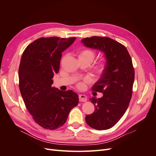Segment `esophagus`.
Wrapping results in <instances>:
<instances>
[{
  "mask_svg": "<svg viewBox=\"0 0 156 156\" xmlns=\"http://www.w3.org/2000/svg\"><path fill=\"white\" fill-rule=\"evenodd\" d=\"M79 101H86L87 100V96L84 95V94H80L79 96Z\"/></svg>",
  "mask_w": 156,
  "mask_h": 156,
  "instance_id": "34e87169",
  "label": "esophagus"
}]
</instances>
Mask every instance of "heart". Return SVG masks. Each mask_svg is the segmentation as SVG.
I'll list each match as a JSON object with an SVG mask.
<instances>
[{
  "mask_svg": "<svg viewBox=\"0 0 156 156\" xmlns=\"http://www.w3.org/2000/svg\"><path fill=\"white\" fill-rule=\"evenodd\" d=\"M78 56H79V58H87L92 61L94 57H95V53L90 49H84L80 52ZM105 68V64L101 63L96 67V72L98 73H101L103 72V71H104ZM88 81V79H84V81L79 82L77 84L78 88L81 90L84 89L85 88L86 83H87Z\"/></svg>",
  "mask_w": 156,
  "mask_h": 156,
  "instance_id": "heart-1",
  "label": "heart"
}]
</instances>
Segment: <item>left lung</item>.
I'll use <instances>...</instances> for the list:
<instances>
[{
	"mask_svg": "<svg viewBox=\"0 0 156 156\" xmlns=\"http://www.w3.org/2000/svg\"><path fill=\"white\" fill-rule=\"evenodd\" d=\"M81 41L87 48L102 52L106 58L105 68L92 87L103 96L90 99L95 111L85 120L94 129H108L119 121L129 106L135 79L132 60L126 47L110 37L92 36Z\"/></svg>",
	"mask_w": 156,
	"mask_h": 156,
	"instance_id": "1",
	"label": "left lung"
}]
</instances>
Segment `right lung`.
<instances>
[{
    "instance_id": "right-lung-1",
    "label": "right lung",
    "mask_w": 156,
    "mask_h": 156,
    "mask_svg": "<svg viewBox=\"0 0 156 156\" xmlns=\"http://www.w3.org/2000/svg\"><path fill=\"white\" fill-rule=\"evenodd\" d=\"M75 39L40 37L28 45L22 55L19 67L20 92L33 119L45 129L63 126L70 111L78 105L77 93L52 87L62 53Z\"/></svg>"
}]
</instances>
